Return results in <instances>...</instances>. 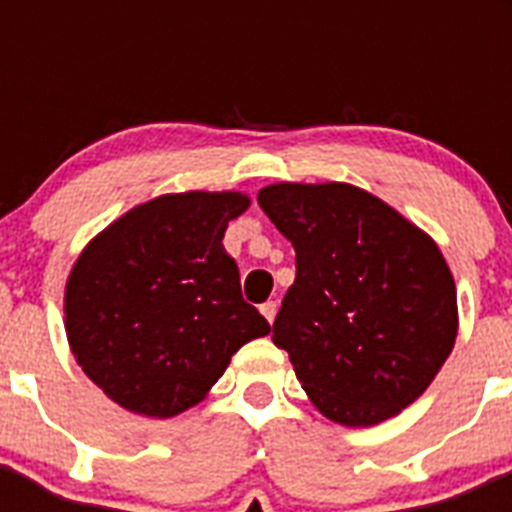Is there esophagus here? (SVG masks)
<instances>
[{"instance_id": "34e87169", "label": "esophagus", "mask_w": 512, "mask_h": 512, "mask_svg": "<svg viewBox=\"0 0 512 512\" xmlns=\"http://www.w3.org/2000/svg\"><path fill=\"white\" fill-rule=\"evenodd\" d=\"M277 310H279V305L274 300H269V302H264V305H261V315H264L269 323H274V318H277Z\"/></svg>"}]
</instances>
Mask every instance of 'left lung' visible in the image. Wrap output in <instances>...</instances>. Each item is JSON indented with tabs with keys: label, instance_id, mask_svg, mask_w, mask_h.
Returning a JSON list of instances; mask_svg holds the SVG:
<instances>
[{
	"label": "left lung",
	"instance_id": "left-lung-1",
	"mask_svg": "<svg viewBox=\"0 0 512 512\" xmlns=\"http://www.w3.org/2000/svg\"><path fill=\"white\" fill-rule=\"evenodd\" d=\"M261 210L297 253L274 320L310 402L366 428L413 405L449 359L456 284L441 248L395 207L346 182H279Z\"/></svg>",
	"mask_w": 512,
	"mask_h": 512
}]
</instances>
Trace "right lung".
Masks as SVG:
<instances>
[{
    "label": "right lung",
    "mask_w": 512,
    "mask_h": 512,
    "mask_svg": "<svg viewBox=\"0 0 512 512\" xmlns=\"http://www.w3.org/2000/svg\"><path fill=\"white\" fill-rule=\"evenodd\" d=\"M243 192L161 194L99 230L63 292L71 354L120 408L174 418L207 397L230 356L271 325L241 295L223 246Z\"/></svg>",
    "instance_id": "add662e5"
}]
</instances>
